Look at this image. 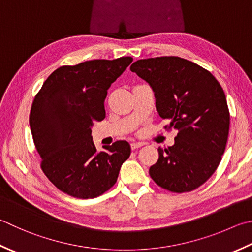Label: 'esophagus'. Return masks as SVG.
<instances>
[{"label":"esophagus","mask_w":252,"mask_h":252,"mask_svg":"<svg viewBox=\"0 0 252 252\" xmlns=\"http://www.w3.org/2000/svg\"><path fill=\"white\" fill-rule=\"evenodd\" d=\"M141 146H143V143H131V150L134 151L136 149H140Z\"/></svg>","instance_id":"1"}]
</instances>
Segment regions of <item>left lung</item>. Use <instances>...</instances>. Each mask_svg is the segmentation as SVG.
Listing matches in <instances>:
<instances>
[{
  "mask_svg": "<svg viewBox=\"0 0 252 252\" xmlns=\"http://www.w3.org/2000/svg\"><path fill=\"white\" fill-rule=\"evenodd\" d=\"M130 70L150 84L156 109L177 130L175 144L158 147L150 168L157 185L176 193L199 188L218 169L229 132V110L223 88L212 73L179 57L137 60Z\"/></svg>",
  "mask_w": 252,
  "mask_h": 252,
  "instance_id": "left-lung-1",
  "label": "left lung"
}]
</instances>
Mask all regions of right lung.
<instances>
[{
    "instance_id": "1",
    "label": "right lung",
    "mask_w": 252,
    "mask_h": 252,
    "mask_svg": "<svg viewBox=\"0 0 252 252\" xmlns=\"http://www.w3.org/2000/svg\"><path fill=\"white\" fill-rule=\"evenodd\" d=\"M133 61L92 60L63 65L50 74L32 101L29 125L40 167L52 184L77 199H93L116 184L131 154L126 141L98 153L92 126L106 117L105 98L111 84Z\"/></svg>"
}]
</instances>
